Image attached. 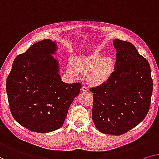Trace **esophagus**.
I'll list each match as a JSON object with an SVG mask.
<instances>
[{"label": "esophagus", "instance_id": "1", "mask_svg": "<svg viewBox=\"0 0 159 159\" xmlns=\"http://www.w3.org/2000/svg\"><path fill=\"white\" fill-rule=\"evenodd\" d=\"M82 91H85V92L89 91V86H84L82 87Z\"/></svg>", "mask_w": 159, "mask_h": 159}]
</instances>
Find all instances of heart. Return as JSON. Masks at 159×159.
<instances>
[{
    "instance_id": "obj_1",
    "label": "heart",
    "mask_w": 159,
    "mask_h": 159,
    "mask_svg": "<svg viewBox=\"0 0 159 159\" xmlns=\"http://www.w3.org/2000/svg\"><path fill=\"white\" fill-rule=\"evenodd\" d=\"M68 71L77 75L78 71L88 73L87 79L92 84L101 85L107 81L112 72V65L108 60L102 61L100 55L95 53L91 56L76 59Z\"/></svg>"
}]
</instances>
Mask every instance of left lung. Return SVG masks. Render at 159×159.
<instances>
[{
    "instance_id": "left-lung-1",
    "label": "left lung",
    "mask_w": 159,
    "mask_h": 159,
    "mask_svg": "<svg viewBox=\"0 0 159 159\" xmlns=\"http://www.w3.org/2000/svg\"><path fill=\"white\" fill-rule=\"evenodd\" d=\"M115 70L102 85L91 89L92 119L103 134L119 136L136 126L147 115L153 92L148 61L130 42L115 39Z\"/></svg>"
}]
</instances>
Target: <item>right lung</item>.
<instances>
[{
    "instance_id": "1",
    "label": "right lung",
    "mask_w": 159,
    "mask_h": 159,
    "mask_svg": "<svg viewBox=\"0 0 159 159\" xmlns=\"http://www.w3.org/2000/svg\"><path fill=\"white\" fill-rule=\"evenodd\" d=\"M56 43L49 39L35 43L14 60L7 77L9 107L16 121L38 133L61 127L73 100L80 93V83L61 79L57 61L51 55Z\"/></svg>"
}]
</instances>
